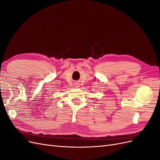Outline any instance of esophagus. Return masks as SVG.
<instances>
[{
  "label": "esophagus",
  "instance_id": "obj_1",
  "mask_svg": "<svg viewBox=\"0 0 160 160\" xmlns=\"http://www.w3.org/2000/svg\"><path fill=\"white\" fill-rule=\"evenodd\" d=\"M77 85V84H76V85Z\"/></svg>",
  "mask_w": 160,
  "mask_h": 160
}]
</instances>
